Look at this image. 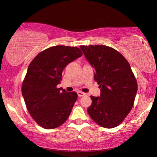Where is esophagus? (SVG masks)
<instances>
[{
	"instance_id": "1",
	"label": "esophagus",
	"mask_w": 157,
	"mask_h": 157,
	"mask_svg": "<svg viewBox=\"0 0 157 157\" xmlns=\"http://www.w3.org/2000/svg\"><path fill=\"white\" fill-rule=\"evenodd\" d=\"M86 94L82 93V92H80V91H78L77 92V95L79 96V97H82V96H85Z\"/></svg>"
}]
</instances>
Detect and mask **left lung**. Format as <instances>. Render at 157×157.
<instances>
[{"label":"left lung","instance_id":"left-lung-1","mask_svg":"<svg viewBox=\"0 0 157 157\" xmlns=\"http://www.w3.org/2000/svg\"><path fill=\"white\" fill-rule=\"evenodd\" d=\"M94 68L95 80L100 85V97L90 96L87 108L90 118L107 128L118 126L130 113L137 93V82L124 56L105 45L80 46Z\"/></svg>","mask_w":157,"mask_h":157}]
</instances>
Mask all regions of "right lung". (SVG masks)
<instances>
[{"label": "right lung", "mask_w": 157, "mask_h": 157, "mask_svg": "<svg viewBox=\"0 0 157 157\" xmlns=\"http://www.w3.org/2000/svg\"><path fill=\"white\" fill-rule=\"evenodd\" d=\"M82 55L77 47L54 46L40 52L29 64L22 95L31 116L42 128H57L67 120L77 94L57 86L64 67Z\"/></svg>", "instance_id": "add662e5"}]
</instances>
